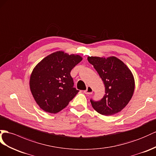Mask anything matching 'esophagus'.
<instances>
[{
  "mask_svg": "<svg viewBox=\"0 0 156 156\" xmlns=\"http://www.w3.org/2000/svg\"><path fill=\"white\" fill-rule=\"evenodd\" d=\"M83 92H84V94H91L93 93L92 87L90 86H87V89L84 91H83Z\"/></svg>",
  "mask_w": 156,
  "mask_h": 156,
  "instance_id": "1",
  "label": "esophagus"
}]
</instances>
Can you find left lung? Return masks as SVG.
I'll return each mask as SVG.
<instances>
[{"label":"left lung","instance_id":"left-lung-1","mask_svg":"<svg viewBox=\"0 0 156 156\" xmlns=\"http://www.w3.org/2000/svg\"><path fill=\"white\" fill-rule=\"evenodd\" d=\"M105 85V94L100 101H90L93 108L103 115L121 111L130 101L134 91V78L130 70L115 57H88Z\"/></svg>","mask_w":156,"mask_h":156}]
</instances>
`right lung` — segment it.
I'll list each match as a JSON object with an SVG mask.
<instances>
[{"label": "right lung", "instance_id": "add662e5", "mask_svg": "<svg viewBox=\"0 0 156 156\" xmlns=\"http://www.w3.org/2000/svg\"><path fill=\"white\" fill-rule=\"evenodd\" d=\"M82 60L78 55L57 51L35 66L30 76L31 92L39 107L57 113L69 105L79 90L74 87L70 71Z\"/></svg>", "mask_w": 156, "mask_h": 156}]
</instances>
